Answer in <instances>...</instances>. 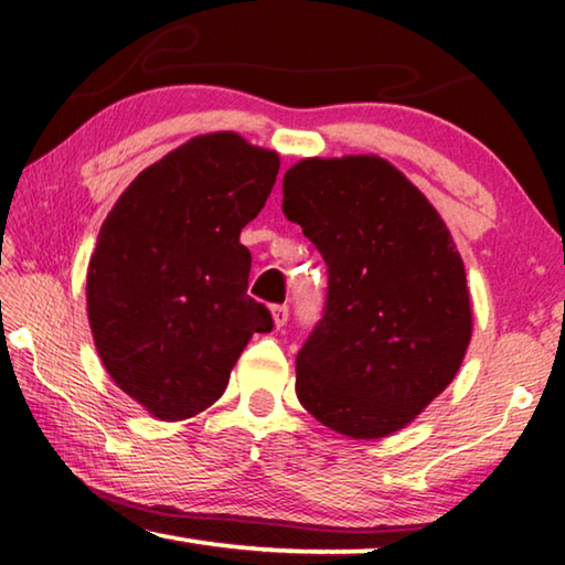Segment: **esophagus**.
Returning a JSON list of instances; mask_svg holds the SVG:
<instances>
[{
  "instance_id": "obj_1",
  "label": "esophagus",
  "mask_w": 565,
  "mask_h": 565,
  "mask_svg": "<svg viewBox=\"0 0 565 565\" xmlns=\"http://www.w3.org/2000/svg\"><path fill=\"white\" fill-rule=\"evenodd\" d=\"M271 319L276 329L286 327V321H289V306H271Z\"/></svg>"
}]
</instances>
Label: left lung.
<instances>
[{
	"label": "left lung",
	"instance_id": "1",
	"mask_svg": "<svg viewBox=\"0 0 565 565\" xmlns=\"http://www.w3.org/2000/svg\"><path fill=\"white\" fill-rule=\"evenodd\" d=\"M281 209L329 269L323 317L296 356V396L349 438L398 431L451 384L471 341L451 232L396 167L369 154L294 164Z\"/></svg>",
	"mask_w": 565,
	"mask_h": 565
}]
</instances>
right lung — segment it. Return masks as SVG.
<instances>
[{
    "label": "right lung",
    "instance_id": "1",
    "mask_svg": "<svg viewBox=\"0 0 565 565\" xmlns=\"http://www.w3.org/2000/svg\"><path fill=\"white\" fill-rule=\"evenodd\" d=\"M279 154L234 131L194 137L147 167L104 218L87 271L94 343L124 394L161 420L224 394L254 333L271 331L246 294L242 228L269 199Z\"/></svg>",
    "mask_w": 565,
    "mask_h": 565
}]
</instances>
